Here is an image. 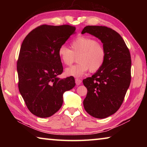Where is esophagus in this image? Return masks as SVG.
I'll use <instances>...</instances> for the list:
<instances>
[{
	"mask_svg": "<svg viewBox=\"0 0 147 147\" xmlns=\"http://www.w3.org/2000/svg\"><path fill=\"white\" fill-rule=\"evenodd\" d=\"M75 82H76V84L77 86H79L80 84H81V83H82V80L80 79H79V78H76L75 79Z\"/></svg>",
	"mask_w": 147,
	"mask_h": 147,
	"instance_id": "esophagus-1",
	"label": "esophagus"
}]
</instances>
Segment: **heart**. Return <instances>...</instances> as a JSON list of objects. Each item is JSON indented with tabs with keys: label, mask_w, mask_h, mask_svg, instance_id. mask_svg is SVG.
<instances>
[{
	"label": "heart",
	"mask_w": 147,
	"mask_h": 147,
	"mask_svg": "<svg viewBox=\"0 0 147 147\" xmlns=\"http://www.w3.org/2000/svg\"><path fill=\"white\" fill-rule=\"evenodd\" d=\"M71 49L62 45L58 49V56L65 65H71L78 57L79 63L66 69L67 75L81 76L89 70L93 73L102 67L106 51L96 39L87 36L77 37L71 42Z\"/></svg>",
	"instance_id": "1"
}]
</instances>
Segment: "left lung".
<instances>
[{
    "instance_id": "left-lung-1",
    "label": "left lung",
    "mask_w": 147,
    "mask_h": 147,
    "mask_svg": "<svg viewBox=\"0 0 147 147\" xmlns=\"http://www.w3.org/2000/svg\"><path fill=\"white\" fill-rule=\"evenodd\" d=\"M88 33L103 43L106 58L102 67L83 80L88 89L83 102L85 110L98 119L115 113L120 108L131 81V56L125 42L114 30L102 26H87Z\"/></svg>"
}]
</instances>
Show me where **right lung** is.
Instances as JSON below:
<instances>
[{
  "instance_id": "right-lung-1",
  "label": "right lung",
  "mask_w": 147,
  "mask_h": 147,
  "mask_svg": "<svg viewBox=\"0 0 147 147\" xmlns=\"http://www.w3.org/2000/svg\"><path fill=\"white\" fill-rule=\"evenodd\" d=\"M76 28L68 24H43L27 35L22 43L17 63L19 90L30 112L49 117L62 106L63 94L75 86L74 77L60 79L63 72L58 49Z\"/></svg>"
}]
</instances>
